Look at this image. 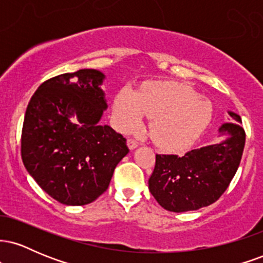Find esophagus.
Instances as JSON below:
<instances>
[{
    "label": "esophagus",
    "mask_w": 263,
    "mask_h": 263,
    "mask_svg": "<svg viewBox=\"0 0 263 263\" xmlns=\"http://www.w3.org/2000/svg\"><path fill=\"white\" fill-rule=\"evenodd\" d=\"M127 146H128L129 149H135L136 147L138 146V142L136 141V140H134V138H128V140H127Z\"/></svg>",
    "instance_id": "esophagus-1"
}]
</instances>
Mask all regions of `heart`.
Masks as SVG:
<instances>
[{"label": "heart", "mask_w": 263, "mask_h": 263, "mask_svg": "<svg viewBox=\"0 0 263 263\" xmlns=\"http://www.w3.org/2000/svg\"><path fill=\"white\" fill-rule=\"evenodd\" d=\"M114 115L122 131L140 127L143 116L151 117L149 136L165 151L192 146L213 117L210 101L192 86L179 83H149L138 92L125 89L114 100Z\"/></svg>", "instance_id": "b5f03b06"}]
</instances>
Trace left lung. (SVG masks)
Returning a JSON list of instances; mask_svg holds the SVG:
<instances>
[{"label": "left lung", "instance_id": "obj_1", "mask_svg": "<svg viewBox=\"0 0 263 263\" xmlns=\"http://www.w3.org/2000/svg\"><path fill=\"white\" fill-rule=\"evenodd\" d=\"M235 123L219 128L229 135L218 144L192 149L185 155H156L148 188L158 204L173 213L198 210L215 203L236 173L245 147L241 117L229 112Z\"/></svg>", "mask_w": 263, "mask_h": 263}]
</instances>
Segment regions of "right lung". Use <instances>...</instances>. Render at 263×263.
<instances>
[{
  "label": "right lung",
  "mask_w": 263,
  "mask_h": 263,
  "mask_svg": "<svg viewBox=\"0 0 263 263\" xmlns=\"http://www.w3.org/2000/svg\"><path fill=\"white\" fill-rule=\"evenodd\" d=\"M104 78L95 69L50 78L27 106L21 137L23 164L48 195L64 205L96 200L129 151L122 135L99 123L107 107L100 89Z\"/></svg>",
  "instance_id": "1"
}]
</instances>
